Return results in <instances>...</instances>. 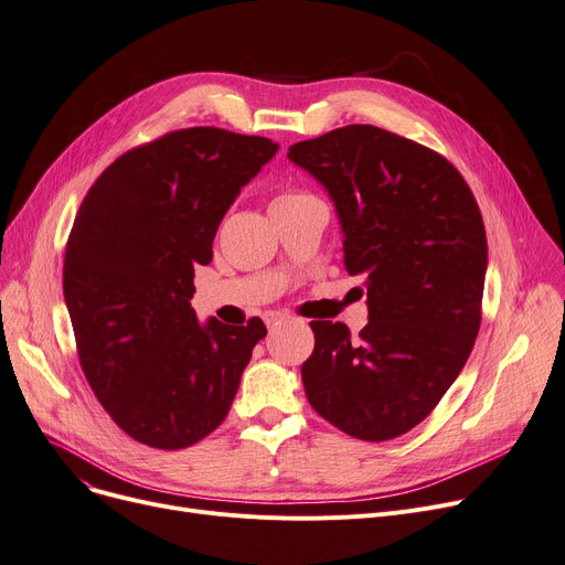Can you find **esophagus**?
I'll list each match as a JSON object with an SVG mask.
<instances>
[{
  "label": "esophagus",
  "mask_w": 565,
  "mask_h": 565,
  "mask_svg": "<svg viewBox=\"0 0 565 565\" xmlns=\"http://www.w3.org/2000/svg\"><path fill=\"white\" fill-rule=\"evenodd\" d=\"M281 322H286L284 313H277V311L265 313V324H267V328H277V324H281Z\"/></svg>",
  "instance_id": "esophagus-1"
}]
</instances>
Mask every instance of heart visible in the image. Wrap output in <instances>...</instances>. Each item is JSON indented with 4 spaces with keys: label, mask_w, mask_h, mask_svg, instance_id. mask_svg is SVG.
Returning <instances> with one entry per match:
<instances>
[{
    "label": "heart",
    "mask_w": 565,
    "mask_h": 565,
    "mask_svg": "<svg viewBox=\"0 0 565 565\" xmlns=\"http://www.w3.org/2000/svg\"><path fill=\"white\" fill-rule=\"evenodd\" d=\"M305 196H313V194H309V192H300V190H286V192H281V194L273 201V205L288 203V201H298V199H305Z\"/></svg>",
    "instance_id": "b5f03b06"
}]
</instances>
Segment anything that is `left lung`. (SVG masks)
<instances>
[{"label":"left lung","instance_id":"8db88e82","mask_svg":"<svg viewBox=\"0 0 565 565\" xmlns=\"http://www.w3.org/2000/svg\"><path fill=\"white\" fill-rule=\"evenodd\" d=\"M288 158L328 188L345 270L362 275L369 324L313 320L302 364L311 407L364 441L405 435L437 407L481 328L486 226L462 173L433 148L352 124L292 143Z\"/></svg>","mask_w":565,"mask_h":565}]
</instances>
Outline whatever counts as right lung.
Returning <instances> with one entry per match:
<instances>
[{
    "instance_id": "obj_1",
    "label": "right lung",
    "mask_w": 565,
    "mask_h": 565,
    "mask_svg": "<svg viewBox=\"0 0 565 565\" xmlns=\"http://www.w3.org/2000/svg\"><path fill=\"white\" fill-rule=\"evenodd\" d=\"M277 148L211 126L173 130L118 156L79 205L64 256L79 366L111 422L146 447L211 435L267 334L260 318L201 324L190 298L228 205Z\"/></svg>"
}]
</instances>
